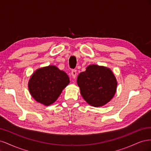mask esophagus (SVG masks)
Returning <instances> with one entry per match:
<instances>
[{
  "label": "esophagus",
  "instance_id": "34e87169",
  "mask_svg": "<svg viewBox=\"0 0 151 151\" xmlns=\"http://www.w3.org/2000/svg\"><path fill=\"white\" fill-rule=\"evenodd\" d=\"M71 75L72 76L73 79H76L77 76V70H72L71 72Z\"/></svg>",
  "mask_w": 151,
  "mask_h": 151
}]
</instances>
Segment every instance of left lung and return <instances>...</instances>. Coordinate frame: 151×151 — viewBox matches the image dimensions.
<instances>
[{
  "instance_id": "8db88e82",
  "label": "left lung",
  "mask_w": 151,
  "mask_h": 151,
  "mask_svg": "<svg viewBox=\"0 0 151 151\" xmlns=\"http://www.w3.org/2000/svg\"><path fill=\"white\" fill-rule=\"evenodd\" d=\"M77 85L85 101L94 107L103 106L115 94L117 81L109 68L89 65L77 76Z\"/></svg>"
}]
</instances>
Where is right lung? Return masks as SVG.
<instances>
[{
  "label": "right lung",
  "instance_id": "1",
  "mask_svg": "<svg viewBox=\"0 0 151 151\" xmlns=\"http://www.w3.org/2000/svg\"><path fill=\"white\" fill-rule=\"evenodd\" d=\"M69 83V77L64 71L55 65H49L33 72L28 82V89L36 101L49 106L57 101Z\"/></svg>",
  "mask_w": 151,
  "mask_h": 151
}]
</instances>
